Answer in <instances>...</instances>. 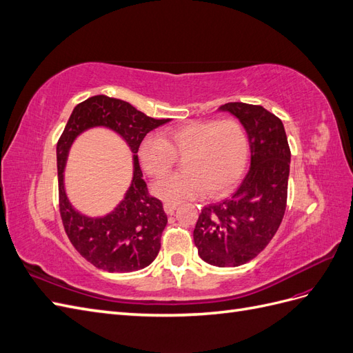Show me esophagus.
Returning a JSON list of instances; mask_svg holds the SVG:
<instances>
[{
  "label": "esophagus",
  "mask_w": 353,
  "mask_h": 353,
  "mask_svg": "<svg viewBox=\"0 0 353 353\" xmlns=\"http://www.w3.org/2000/svg\"><path fill=\"white\" fill-rule=\"evenodd\" d=\"M178 208V205H175V203H165L163 205V209L165 212L168 213V215H170V213H174V210Z\"/></svg>",
  "instance_id": "obj_1"
}]
</instances>
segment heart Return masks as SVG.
<instances>
[{"instance_id": "heart-1", "label": "heart", "mask_w": 353, "mask_h": 353, "mask_svg": "<svg viewBox=\"0 0 353 353\" xmlns=\"http://www.w3.org/2000/svg\"><path fill=\"white\" fill-rule=\"evenodd\" d=\"M138 154L143 169L152 178H162L183 159L184 172L160 179L153 193L165 201L179 203L206 193L225 194L241 178L249 157V138L243 125L225 117L219 121H193L178 125L165 140L148 135Z\"/></svg>"}]
</instances>
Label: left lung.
I'll list each match as a JSON object with an SVG mask.
<instances>
[{"label":"left lung","instance_id":"left-lung-1","mask_svg":"<svg viewBox=\"0 0 353 353\" xmlns=\"http://www.w3.org/2000/svg\"><path fill=\"white\" fill-rule=\"evenodd\" d=\"M244 126L250 169L234 194L205 206L193 232L200 258L219 268L254 259L275 236L287 206L290 147L280 117L262 105L227 103Z\"/></svg>","mask_w":353,"mask_h":353}]
</instances>
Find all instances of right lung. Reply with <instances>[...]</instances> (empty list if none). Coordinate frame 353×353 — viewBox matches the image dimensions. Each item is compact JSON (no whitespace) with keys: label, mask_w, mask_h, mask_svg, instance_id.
I'll use <instances>...</instances> for the list:
<instances>
[{"label":"right lung","mask_w":353,"mask_h":353,"mask_svg":"<svg viewBox=\"0 0 353 353\" xmlns=\"http://www.w3.org/2000/svg\"><path fill=\"white\" fill-rule=\"evenodd\" d=\"M169 119H154L123 100L94 95L73 109L57 141L59 209L63 227L73 248L95 268L108 272H132L150 265L160 250L168 223L162 201L148 193L138 163L144 137ZM92 125L116 130L134 153V178L125 199L104 219H87L72 208L62 187V170L72 140Z\"/></svg>","instance_id":"1"}]
</instances>
